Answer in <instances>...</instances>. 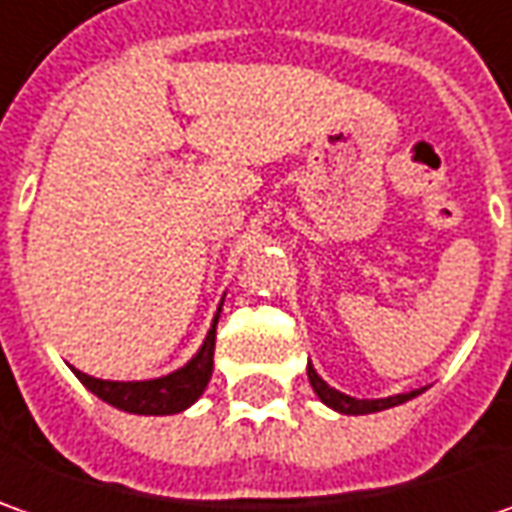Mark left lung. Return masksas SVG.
Segmentation results:
<instances>
[{
    "label": "left lung",
    "instance_id": "left-lung-1",
    "mask_svg": "<svg viewBox=\"0 0 512 512\" xmlns=\"http://www.w3.org/2000/svg\"><path fill=\"white\" fill-rule=\"evenodd\" d=\"M309 382H311V388H314V394L320 397V402H326L328 408H334L337 414H348V416L377 414V411H385V408H394V405H402V402H408V399L419 397V394L425 391V388H416V391H408V394H394V397H385V399L348 397V394H343V391L331 388L326 379L314 371V365H311V362H309Z\"/></svg>",
    "mask_w": 512,
    "mask_h": 512
}]
</instances>
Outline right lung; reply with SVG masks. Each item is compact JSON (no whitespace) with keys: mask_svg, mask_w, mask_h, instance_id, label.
Instances as JSON below:
<instances>
[{"mask_svg":"<svg viewBox=\"0 0 512 512\" xmlns=\"http://www.w3.org/2000/svg\"><path fill=\"white\" fill-rule=\"evenodd\" d=\"M223 306V300H221ZM221 306L212 317V326L203 337L201 348L192 354V360L181 365L178 371L164 374L155 379H133V382H115V379H98L84 374L79 368H73V374L81 379V385L96 394L101 402L113 405L118 411L141 416H169L181 414L189 405H195L198 397L206 391L209 377H212V365H215V328L221 317Z\"/></svg>","mask_w":512,"mask_h":512,"instance_id":"obj_1","label":"right lung"}]
</instances>
